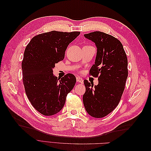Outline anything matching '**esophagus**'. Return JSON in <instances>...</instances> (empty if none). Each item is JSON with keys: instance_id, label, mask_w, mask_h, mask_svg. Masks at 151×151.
<instances>
[{"instance_id": "obj_1", "label": "esophagus", "mask_w": 151, "mask_h": 151, "mask_svg": "<svg viewBox=\"0 0 151 151\" xmlns=\"http://www.w3.org/2000/svg\"><path fill=\"white\" fill-rule=\"evenodd\" d=\"M76 81H77V83H81V84L83 83V79L81 78L80 77H76Z\"/></svg>"}]
</instances>
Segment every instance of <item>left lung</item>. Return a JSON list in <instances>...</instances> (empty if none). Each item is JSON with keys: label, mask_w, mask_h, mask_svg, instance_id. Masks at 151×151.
I'll use <instances>...</instances> for the list:
<instances>
[{"label": "left lung", "mask_w": 151, "mask_h": 151, "mask_svg": "<svg viewBox=\"0 0 151 151\" xmlns=\"http://www.w3.org/2000/svg\"><path fill=\"white\" fill-rule=\"evenodd\" d=\"M84 36L97 48L89 74L98 77V84L94 86L84 80L83 103L89 115L103 118L113 111L120 101L128 77L127 58L122 43L113 36L100 31Z\"/></svg>", "instance_id": "obj_1"}]
</instances>
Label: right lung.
Here are the masks:
<instances>
[{
	"label": "right lung",
	"instance_id": "obj_1",
	"mask_svg": "<svg viewBox=\"0 0 151 151\" xmlns=\"http://www.w3.org/2000/svg\"><path fill=\"white\" fill-rule=\"evenodd\" d=\"M79 35L78 31H56L40 34L31 39L24 50L22 70L25 92L32 106L43 115L60 111L67 94L74 88V75L58 78L53 68L64 58L68 45Z\"/></svg>",
	"mask_w": 151,
	"mask_h": 151
}]
</instances>
